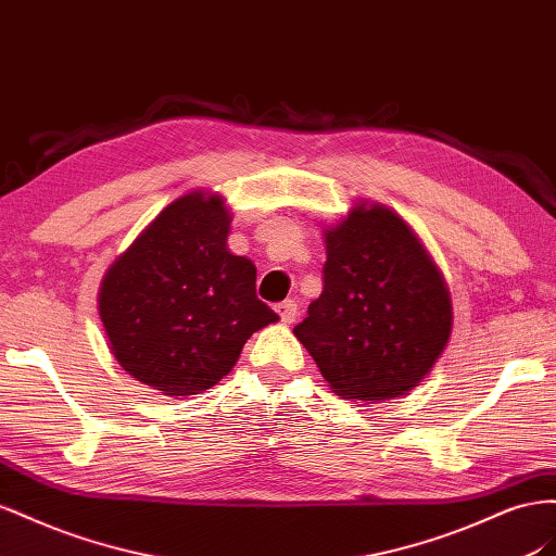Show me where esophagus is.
<instances>
[{"instance_id":"esophagus-1","label":"esophagus","mask_w":556,"mask_h":556,"mask_svg":"<svg viewBox=\"0 0 556 556\" xmlns=\"http://www.w3.org/2000/svg\"><path fill=\"white\" fill-rule=\"evenodd\" d=\"M275 309H277L279 319H281L283 324H293V321H295V316H298L295 300H283V303H279Z\"/></svg>"}]
</instances>
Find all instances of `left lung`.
Masks as SVG:
<instances>
[{"instance_id": "obj_1", "label": "left lung", "mask_w": 556, "mask_h": 556, "mask_svg": "<svg viewBox=\"0 0 556 556\" xmlns=\"http://www.w3.org/2000/svg\"><path fill=\"white\" fill-rule=\"evenodd\" d=\"M324 293L293 328L295 338L342 399H401L424 382L450 342L447 281L387 204L354 202L324 228Z\"/></svg>"}]
</instances>
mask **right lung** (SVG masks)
<instances>
[{
    "label": "right lung",
    "instance_id": "obj_1",
    "mask_svg": "<svg viewBox=\"0 0 556 556\" xmlns=\"http://www.w3.org/2000/svg\"><path fill=\"white\" fill-rule=\"evenodd\" d=\"M224 195L172 200L109 265L98 293L118 366L172 399L212 389L253 332L279 321L256 295V265L228 249Z\"/></svg>",
    "mask_w": 556,
    "mask_h": 556
}]
</instances>
